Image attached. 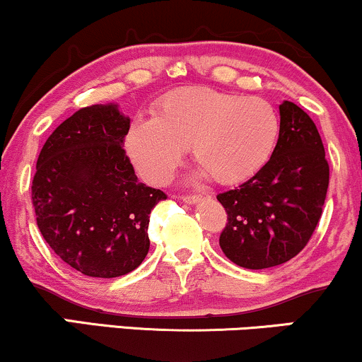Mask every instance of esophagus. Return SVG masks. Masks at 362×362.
Instances as JSON below:
<instances>
[{
    "label": "esophagus",
    "mask_w": 362,
    "mask_h": 362,
    "mask_svg": "<svg viewBox=\"0 0 362 362\" xmlns=\"http://www.w3.org/2000/svg\"><path fill=\"white\" fill-rule=\"evenodd\" d=\"M200 199H202V195H184V197H182L185 204H197Z\"/></svg>",
    "instance_id": "obj_1"
}]
</instances>
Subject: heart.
Masks as SVG:
<instances>
[{
    "label": "heart",
    "instance_id": "heart-1",
    "mask_svg": "<svg viewBox=\"0 0 362 362\" xmlns=\"http://www.w3.org/2000/svg\"><path fill=\"white\" fill-rule=\"evenodd\" d=\"M280 136L273 104L258 95L187 87L156 103L151 119L128 128L124 148L146 182L162 185L184 156H192L217 184L245 182L264 167Z\"/></svg>",
    "mask_w": 362,
    "mask_h": 362
}]
</instances>
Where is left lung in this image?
Listing matches in <instances>:
<instances>
[{
    "label": "left lung",
    "mask_w": 362,
    "mask_h": 362,
    "mask_svg": "<svg viewBox=\"0 0 362 362\" xmlns=\"http://www.w3.org/2000/svg\"><path fill=\"white\" fill-rule=\"evenodd\" d=\"M329 163L312 117L280 104V136L264 167L217 195L228 212L221 250L238 267L264 269L286 263L307 246L322 216Z\"/></svg>",
    "instance_id": "left-lung-1"
}]
</instances>
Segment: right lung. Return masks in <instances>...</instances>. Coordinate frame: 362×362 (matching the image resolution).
<instances>
[{"label":"right lung","mask_w":362,"mask_h":362,"mask_svg":"<svg viewBox=\"0 0 362 362\" xmlns=\"http://www.w3.org/2000/svg\"><path fill=\"white\" fill-rule=\"evenodd\" d=\"M129 117L117 104L82 107L43 145L32 202L43 239L82 275L116 278L150 250V212L162 190L138 180L124 136Z\"/></svg>","instance_id":"1"}]
</instances>
